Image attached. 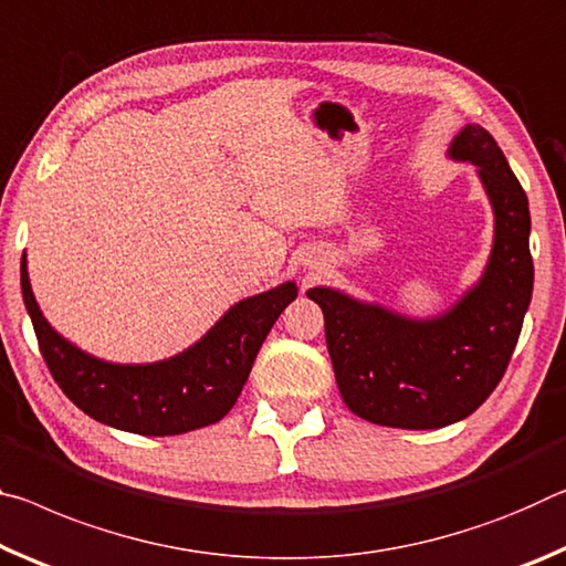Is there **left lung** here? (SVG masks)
<instances>
[{"label": "left lung", "mask_w": 566, "mask_h": 566, "mask_svg": "<svg viewBox=\"0 0 566 566\" xmlns=\"http://www.w3.org/2000/svg\"><path fill=\"white\" fill-rule=\"evenodd\" d=\"M449 157L476 165L494 210V245L479 283L447 313L409 318L336 289H311L326 318L338 391L360 419L394 429H441L474 413L502 381L534 289L530 200L502 147L467 125Z\"/></svg>", "instance_id": "8db88e82"}]
</instances>
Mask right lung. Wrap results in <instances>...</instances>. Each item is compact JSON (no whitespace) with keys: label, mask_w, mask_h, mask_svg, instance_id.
<instances>
[{"label":"right lung","mask_w":566,"mask_h":566,"mask_svg":"<svg viewBox=\"0 0 566 566\" xmlns=\"http://www.w3.org/2000/svg\"><path fill=\"white\" fill-rule=\"evenodd\" d=\"M295 295V283L285 281L235 303L198 344L178 356L155 364H109L50 326L34 301L22 255V298L52 378L95 421L143 437L196 431L233 409L265 336Z\"/></svg>","instance_id":"obj_1"}]
</instances>
